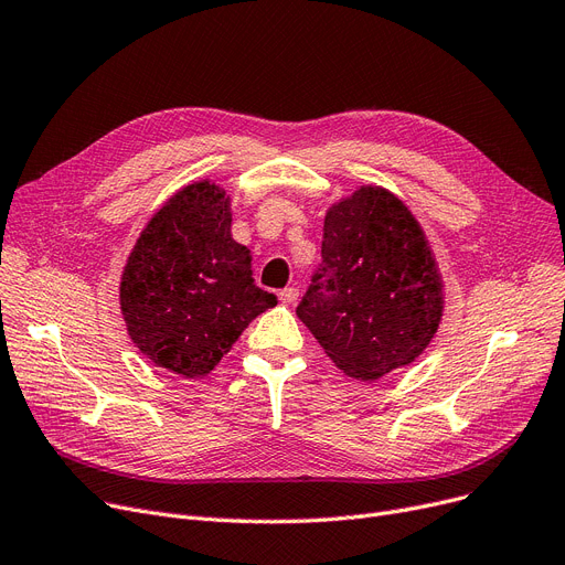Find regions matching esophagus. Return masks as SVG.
<instances>
[{
	"label": "esophagus",
	"mask_w": 565,
	"mask_h": 565,
	"mask_svg": "<svg viewBox=\"0 0 565 565\" xmlns=\"http://www.w3.org/2000/svg\"><path fill=\"white\" fill-rule=\"evenodd\" d=\"M298 298H300V290L295 288V286H288V288H284V290L279 292V300H281V302H286V305L298 302Z\"/></svg>",
	"instance_id": "1"
}]
</instances>
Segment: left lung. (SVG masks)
Listing matches in <instances>:
<instances>
[{
  "instance_id": "obj_1",
  "label": "left lung",
  "mask_w": 565,
  "mask_h": 565,
  "mask_svg": "<svg viewBox=\"0 0 565 565\" xmlns=\"http://www.w3.org/2000/svg\"><path fill=\"white\" fill-rule=\"evenodd\" d=\"M300 320L350 377L414 362L437 332L441 281L424 231L387 190L362 188L324 217Z\"/></svg>"
}]
</instances>
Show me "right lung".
Returning <instances> with one entry per match:
<instances>
[{
    "mask_svg": "<svg viewBox=\"0 0 565 565\" xmlns=\"http://www.w3.org/2000/svg\"><path fill=\"white\" fill-rule=\"evenodd\" d=\"M277 305L254 284L249 249L231 237L228 196L190 185L148 222L121 281L135 345L178 375L211 373L247 324Z\"/></svg>",
    "mask_w": 565,
    "mask_h": 565,
    "instance_id": "add662e5",
    "label": "right lung"
}]
</instances>
